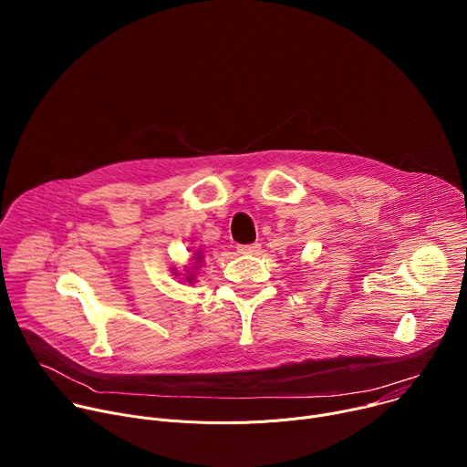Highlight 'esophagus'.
I'll return each mask as SVG.
<instances>
[{
	"label": "esophagus",
	"instance_id": "1",
	"mask_svg": "<svg viewBox=\"0 0 467 467\" xmlns=\"http://www.w3.org/2000/svg\"><path fill=\"white\" fill-rule=\"evenodd\" d=\"M260 251V244H247V245H238L240 254H256Z\"/></svg>",
	"mask_w": 467,
	"mask_h": 467
}]
</instances>
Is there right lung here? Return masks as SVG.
<instances>
[{
	"mask_svg": "<svg viewBox=\"0 0 467 467\" xmlns=\"http://www.w3.org/2000/svg\"><path fill=\"white\" fill-rule=\"evenodd\" d=\"M195 260H197V262H199V260H202V253H197ZM186 281H188V283H192V281H193V277H186Z\"/></svg>",
	"mask_w": 467,
	"mask_h": 467,
	"instance_id": "right-lung-1",
	"label": "right lung"
}]
</instances>
